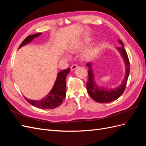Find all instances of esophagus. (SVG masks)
<instances>
[{
	"label": "esophagus",
	"instance_id": "1",
	"mask_svg": "<svg viewBox=\"0 0 146 146\" xmlns=\"http://www.w3.org/2000/svg\"><path fill=\"white\" fill-rule=\"evenodd\" d=\"M77 68H78V65L76 64H74L72 65L71 67H70V69H71L72 70H73L76 69Z\"/></svg>",
	"mask_w": 146,
	"mask_h": 146
}]
</instances>
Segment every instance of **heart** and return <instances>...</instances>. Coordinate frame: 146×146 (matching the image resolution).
Listing matches in <instances>:
<instances>
[{
    "instance_id": "obj_1",
    "label": "heart",
    "mask_w": 146,
    "mask_h": 146,
    "mask_svg": "<svg viewBox=\"0 0 146 146\" xmlns=\"http://www.w3.org/2000/svg\"><path fill=\"white\" fill-rule=\"evenodd\" d=\"M90 42V39H87V40H86L85 41H83V42L75 44L72 45L71 47H70V52H74L79 49H80L81 48L87 45ZM98 51H99V48L98 47H91L90 48H89V49H88L85 54H83V58L89 60L93 58V57L97 55V54H98Z\"/></svg>"
}]
</instances>
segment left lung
<instances>
[{"label":"left lung","mask_w":146,"mask_h":146,"mask_svg":"<svg viewBox=\"0 0 146 146\" xmlns=\"http://www.w3.org/2000/svg\"><path fill=\"white\" fill-rule=\"evenodd\" d=\"M119 43L121 44V47H118V50L121 53L123 60L125 61L126 66V72L125 77L121 85L114 89H105L104 87H99L97 86L94 81V74L92 70L91 63H87L86 66L88 67V80L86 84V90L88 94L94 100L99 103L110 102L114 100L118 99L123 92H124L126 87V84L129 78L130 73V61L128 57L126 50L123 47V42L119 40Z\"/></svg>","instance_id":"8db88e82"}]
</instances>
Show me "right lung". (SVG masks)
I'll use <instances>...</instances> for the list:
<instances>
[{"label":"right lung","instance_id":"add662e5","mask_svg":"<svg viewBox=\"0 0 146 146\" xmlns=\"http://www.w3.org/2000/svg\"><path fill=\"white\" fill-rule=\"evenodd\" d=\"M41 33H38L32 35H29L21 44L19 48L32 41L35 38L39 36ZM70 68L63 69L58 74V76L52 90L44 98L40 100H33L28 99L24 97L29 103L38 108L52 109L58 107L63 102L66 94V76L70 72Z\"/></svg>","mask_w":146,"mask_h":146}]
</instances>
